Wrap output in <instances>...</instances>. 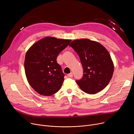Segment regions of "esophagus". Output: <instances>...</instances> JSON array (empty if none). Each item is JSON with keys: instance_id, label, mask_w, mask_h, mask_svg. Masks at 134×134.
<instances>
[{"instance_id": "obj_1", "label": "esophagus", "mask_w": 134, "mask_h": 134, "mask_svg": "<svg viewBox=\"0 0 134 134\" xmlns=\"http://www.w3.org/2000/svg\"><path fill=\"white\" fill-rule=\"evenodd\" d=\"M67 76H68V77H70V78H71V77H72V76H73V74H72V72H70V74H68L67 75Z\"/></svg>"}]
</instances>
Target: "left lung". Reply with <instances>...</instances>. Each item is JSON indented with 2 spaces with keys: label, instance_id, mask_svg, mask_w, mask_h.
<instances>
[{
  "label": "left lung",
  "instance_id": "obj_1",
  "mask_svg": "<svg viewBox=\"0 0 134 134\" xmlns=\"http://www.w3.org/2000/svg\"><path fill=\"white\" fill-rule=\"evenodd\" d=\"M71 46L79 55L83 68V75L76 82L81 89L88 94L103 90L111 80L114 65L106 48L89 39L72 41Z\"/></svg>",
  "mask_w": 134,
  "mask_h": 134
}]
</instances>
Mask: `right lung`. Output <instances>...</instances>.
Returning a JSON list of instances; mask_svg holds the SVG:
<instances>
[{"mask_svg":"<svg viewBox=\"0 0 134 134\" xmlns=\"http://www.w3.org/2000/svg\"><path fill=\"white\" fill-rule=\"evenodd\" d=\"M71 41L46 37L27 51L25 60L26 75L31 87L39 94L51 96L62 88L65 74L57 58Z\"/></svg>","mask_w":134,"mask_h":134,"instance_id":"add662e5","label":"right lung"}]
</instances>
